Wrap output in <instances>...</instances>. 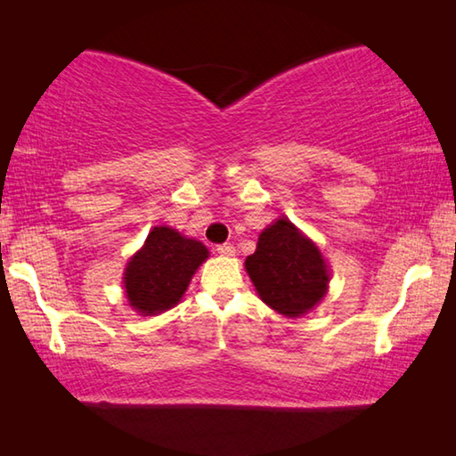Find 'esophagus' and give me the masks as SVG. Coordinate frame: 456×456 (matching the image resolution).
<instances>
[{
  "label": "esophagus",
  "instance_id": "34e87169",
  "mask_svg": "<svg viewBox=\"0 0 456 456\" xmlns=\"http://www.w3.org/2000/svg\"><path fill=\"white\" fill-rule=\"evenodd\" d=\"M215 251H217L219 256H227V257L235 256V247L231 243H221V245H217V249H215Z\"/></svg>",
  "mask_w": 456,
  "mask_h": 456
}]
</instances>
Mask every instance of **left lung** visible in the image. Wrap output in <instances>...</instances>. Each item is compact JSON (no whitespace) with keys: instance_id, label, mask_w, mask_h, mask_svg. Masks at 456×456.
Returning <instances> with one entry per match:
<instances>
[{"instance_id":"1","label":"left lung","mask_w":456,"mask_h":456,"mask_svg":"<svg viewBox=\"0 0 456 456\" xmlns=\"http://www.w3.org/2000/svg\"><path fill=\"white\" fill-rule=\"evenodd\" d=\"M245 269L259 297L289 318L310 312L326 296L328 269L322 253L289 219H277L259 235Z\"/></svg>"}]
</instances>
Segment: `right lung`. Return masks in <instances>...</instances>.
<instances>
[{
    "label": "right lung",
    "instance_id": "right-lung-1",
    "mask_svg": "<svg viewBox=\"0 0 456 456\" xmlns=\"http://www.w3.org/2000/svg\"><path fill=\"white\" fill-rule=\"evenodd\" d=\"M207 256V247L195 239L183 237L171 227H154L126 267L130 305L144 315L171 310Z\"/></svg>",
    "mask_w": 456,
    "mask_h": 456
}]
</instances>
